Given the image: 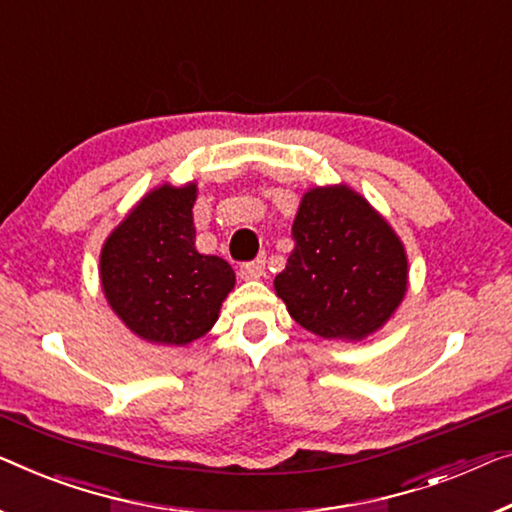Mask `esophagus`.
I'll use <instances>...</instances> for the list:
<instances>
[{
	"label": "esophagus",
	"instance_id": "esophagus-1",
	"mask_svg": "<svg viewBox=\"0 0 512 512\" xmlns=\"http://www.w3.org/2000/svg\"><path fill=\"white\" fill-rule=\"evenodd\" d=\"M239 276L243 280H257L264 276V259H253V262H243L239 266Z\"/></svg>",
	"mask_w": 512,
	"mask_h": 512
}]
</instances>
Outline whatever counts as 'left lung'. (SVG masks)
Returning <instances> with one entry per match:
<instances>
[{"mask_svg":"<svg viewBox=\"0 0 512 512\" xmlns=\"http://www.w3.org/2000/svg\"><path fill=\"white\" fill-rule=\"evenodd\" d=\"M276 292L303 329L329 340L377 331L407 292V255L379 213L345 186L305 193Z\"/></svg>","mask_w":512,"mask_h":512,"instance_id":"obj_1","label":"left lung"}]
</instances>
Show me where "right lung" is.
Returning <instances> with one entry per match:
<instances>
[{"label":"right lung","instance_id":"right-lung-1","mask_svg":"<svg viewBox=\"0 0 512 512\" xmlns=\"http://www.w3.org/2000/svg\"><path fill=\"white\" fill-rule=\"evenodd\" d=\"M195 183L163 186L137 204L101 253L112 310L158 345H188L216 324L234 287L232 266L195 250Z\"/></svg>","mask_w":512,"mask_h":512}]
</instances>
